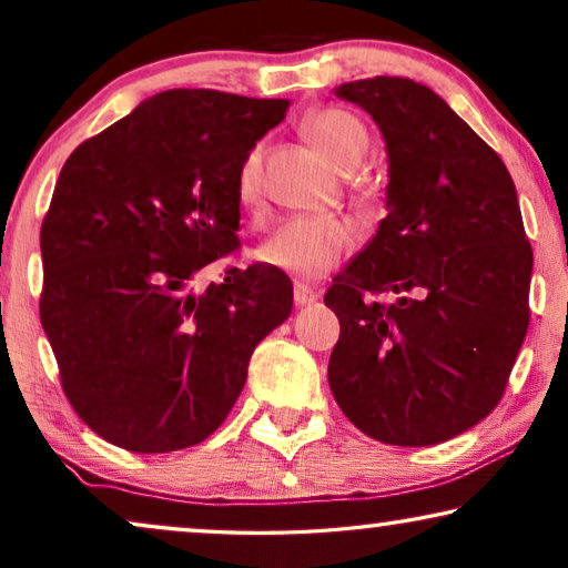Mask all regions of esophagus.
I'll list each match as a JSON object with an SVG mask.
<instances>
[{
	"instance_id": "34e87169",
	"label": "esophagus",
	"mask_w": 568,
	"mask_h": 568,
	"mask_svg": "<svg viewBox=\"0 0 568 568\" xmlns=\"http://www.w3.org/2000/svg\"><path fill=\"white\" fill-rule=\"evenodd\" d=\"M317 297H321V294H317L315 290H310L307 284H302V282L294 284V305H297V307L313 305Z\"/></svg>"
}]
</instances>
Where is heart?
Masks as SVG:
<instances>
[{
    "label": "heart",
    "instance_id": "obj_1",
    "mask_svg": "<svg viewBox=\"0 0 568 568\" xmlns=\"http://www.w3.org/2000/svg\"><path fill=\"white\" fill-rule=\"evenodd\" d=\"M302 134L310 144L341 173H352L362 165L369 150V134L359 119L338 108H317L302 121ZM235 193L243 209H258L263 199V154L261 146L240 160L235 173ZM352 199L362 209H369L375 191L367 181L352 185ZM356 232L352 222L336 214L297 216L284 222L266 243L258 247L263 266L284 271L297 278H321L341 266L354 251Z\"/></svg>",
    "mask_w": 568,
    "mask_h": 568
}]
</instances>
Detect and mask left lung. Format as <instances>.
Segmentation results:
<instances>
[{"label":"left lung","mask_w":568,"mask_h":568,"mask_svg":"<svg viewBox=\"0 0 568 568\" xmlns=\"http://www.w3.org/2000/svg\"><path fill=\"white\" fill-rule=\"evenodd\" d=\"M390 158L387 216L333 278L328 383L348 422L398 447L453 439L499 406L530 325L532 247L499 154L408 77L346 82ZM393 293L390 303L369 301Z\"/></svg>","instance_id":"1"}]
</instances>
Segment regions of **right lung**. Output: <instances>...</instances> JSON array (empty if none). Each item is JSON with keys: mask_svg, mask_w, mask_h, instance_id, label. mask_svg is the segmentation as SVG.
I'll return each mask as SVG.
<instances>
[{"mask_svg": "<svg viewBox=\"0 0 568 568\" xmlns=\"http://www.w3.org/2000/svg\"><path fill=\"white\" fill-rule=\"evenodd\" d=\"M290 100L165 90L90 136L61 168L41 227V325L64 395L129 453L204 442L235 406L253 348L292 313L268 266L209 263L240 247V160Z\"/></svg>", "mask_w": 568, "mask_h": 568, "instance_id": "add662e5", "label": "right lung"}]
</instances>
